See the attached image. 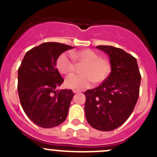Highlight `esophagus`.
Here are the masks:
<instances>
[{
    "mask_svg": "<svg viewBox=\"0 0 157 157\" xmlns=\"http://www.w3.org/2000/svg\"><path fill=\"white\" fill-rule=\"evenodd\" d=\"M73 92H74L75 94H78V93L80 92V90H73Z\"/></svg>",
    "mask_w": 157,
    "mask_h": 157,
    "instance_id": "1",
    "label": "esophagus"
}]
</instances>
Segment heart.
<instances>
[{
	"instance_id": "1",
	"label": "heart",
	"mask_w": 157,
	"mask_h": 157,
	"mask_svg": "<svg viewBox=\"0 0 157 157\" xmlns=\"http://www.w3.org/2000/svg\"><path fill=\"white\" fill-rule=\"evenodd\" d=\"M71 56L63 52L56 60V67L61 74L69 75L75 71V60L85 63L82 67V75H71L65 80L68 88L83 90L88 88L93 82L101 83L107 79L112 71V63L107 58H102L100 54L93 49L86 48L78 52H71Z\"/></svg>"
}]
</instances>
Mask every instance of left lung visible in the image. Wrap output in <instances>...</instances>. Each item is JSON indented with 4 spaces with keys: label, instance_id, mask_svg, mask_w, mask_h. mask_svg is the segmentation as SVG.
Returning a JSON list of instances; mask_svg holds the SVG:
<instances>
[{
    "label": "left lung",
    "instance_id": "obj_1",
    "mask_svg": "<svg viewBox=\"0 0 157 157\" xmlns=\"http://www.w3.org/2000/svg\"><path fill=\"white\" fill-rule=\"evenodd\" d=\"M106 52L112 71L101 85L84 93L89 124L101 131L120 127L130 117L139 97L141 74L137 59L122 48L98 45Z\"/></svg>",
    "mask_w": 157,
    "mask_h": 157
}]
</instances>
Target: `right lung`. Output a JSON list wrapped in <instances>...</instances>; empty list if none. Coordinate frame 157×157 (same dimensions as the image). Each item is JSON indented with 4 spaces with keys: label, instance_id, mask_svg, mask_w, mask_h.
<instances>
[{
    "label": "right lung",
    "instance_id": "add662e5",
    "mask_svg": "<svg viewBox=\"0 0 157 157\" xmlns=\"http://www.w3.org/2000/svg\"><path fill=\"white\" fill-rule=\"evenodd\" d=\"M73 47L57 42H45L25 54L18 70V94L22 108L36 125L52 128L66 120L71 90H57L63 78L56 68L61 53Z\"/></svg>",
    "mask_w": 157,
    "mask_h": 157
}]
</instances>
